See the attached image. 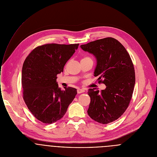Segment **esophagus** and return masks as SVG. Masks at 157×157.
<instances>
[{"mask_svg":"<svg viewBox=\"0 0 157 157\" xmlns=\"http://www.w3.org/2000/svg\"><path fill=\"white\" fill-rule=\"evenodd\" d=\"M84 92V89H78L77 90V93L78 94H81V93H82Z\"/></svg>","mask_w":157,"mask_h":157,"instance_id":"34e87169","label":"esophagus"}]
</instances>
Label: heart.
I'll return each mask as SVG.
<instances>
[{"label":"heart","mask_w":157,"mask_h":157,"mask_svg":"<svg viewBox=\"0 0 157 157\" xmlns=\"http://www.w3.org/2000/svg\"><path fill=\"white\" fill-rule=\"evenodd\" d=\"M87 58H89V57H87V56H86V57L83 58L82 59H87Z\"/></svg>","instance_id":"1"}]
</instances>
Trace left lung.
Segmentation results:
<instances>
[{
  "instance_id": "left-lung-1",
  "label": "left lung",
  "mask_w": 157,
  "mask_h": 157,
  "mask_svg": "<svg viewBox=\"0 0 157 157\" xmlns=\"http://www.w3.org/2000/svg\"><path fill=\"white\" fill-rule=\"evenodd\" d=\"M81 48L95 56L94 76L106 86L101 92L96 88L88 90L91 102L87 114L99 123H110L124 114L131 100L136 82L133 64L124 47L114 38L89 42Z\"/></svg>"
}]
</instances>
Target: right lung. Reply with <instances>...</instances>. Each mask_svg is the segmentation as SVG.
Masks as SVG:
<instances>
[{"mask_svg": "<svg viewBox=\"0 0 157 157\" xmlns=\"http://www.w3.org/2000/svg\"><path fill=\"white\" fill-rule=\"evenodd\" d=\"M79 44H46L35 48L26 58L21 73L23 98L34 117L52 124L66 114L77 94L76 89L58 87L57 75L78 49Z\"/></svg>", "mask_w": 157, "mask_h": 157, "instance_id": "1", "label": "right lung"}]
</instances>
